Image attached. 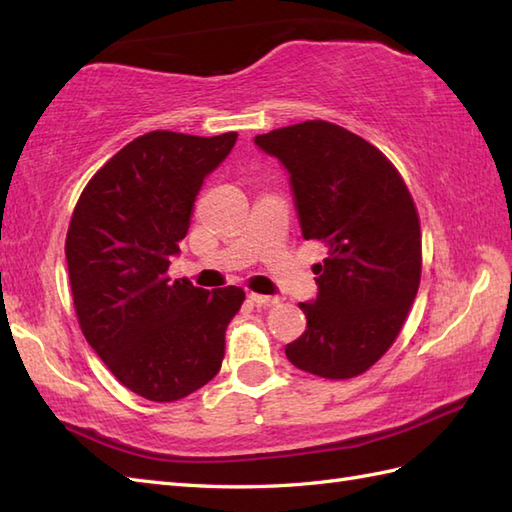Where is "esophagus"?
I'll use <instances>...</instances> for the list:
<instances>
[{"mask_svg":"<svg viewBox=\"0 0 512 512\" xmlns=\"http://www.w3.org/2000/svg\"><path fill=\"white\" fill-rule=\"evenodd\" d=\"M248 299L250 303H255V306H275V303H279V297L257 295V292H248Z\"/></svg>","mask_w":512,"mask_h":512,"instance_id":"1","label":"esophagus"}]
</instances>
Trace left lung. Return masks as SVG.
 Masks as SVG:
<instances>
[{
	"instance_id": "obj_1",
	"label": "left lung",
	"mask_w": 512,
	"mask_h": 512,
	"mask_svg": "<svg viewBox=\"0 0 512 512\" xmlns=\"http://www.w3.org/2000/svg\"><path fill=\"white\" fill-rule=\"evenodd\" d=\"M255 145L288 169L303 237L328 246L312 268L317 299L299 303L308 325L286 345L288 361L330 380L363 374L396 341L420 286L407 184L383 151L328 121L273 129Z\"/></svg>"
}]
</instances>
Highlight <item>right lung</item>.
I'll list each match as a JSON object with an SVG mask.
<instances>
[{
  "label": "right lung",
  "mask_w": 512,
  "mask_h": 512,
  "mask_svg": "<svg viewBox=\"0 0 512 512\" xmlns=\"http://www.w3.org/2000/svg\"><path fill=\"white\" fill-rule=\"evenodd\" d=\"M237 134L149 132L94 173L74 206L65 259L81 332L107 369L154 402H173L220 372L237 286L169 281L204 178Z\"/></svg>",
  "instance_id": "obj_1"
}]
</instances>
